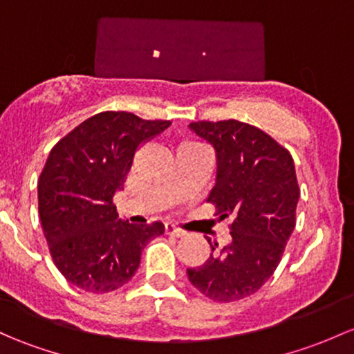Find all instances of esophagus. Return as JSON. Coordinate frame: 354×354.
I'll list each match as a JSON object with an SVG mask.
<instances>
[{"label": "esophagus", "instance_id": "1", "mask_svg": "<svg viewBox=\"0 0 354 354\" xmlns=\"http://www.w3.org/2000/svg\"><path fill=\"white\" fill-rule=\"evenodd\" d=\"M165 230L167 236H174V237H183L187 236V232H185L183 229H180V227H176L174 224H171V222H166L165 224Z\"/></svg>", "mask_w": 354, "mask_h": 354}]
</instances>
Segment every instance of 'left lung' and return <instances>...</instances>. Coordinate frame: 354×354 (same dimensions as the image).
I'll return each instance as SVG.
<instances>
[{
	"label": "left lung",
	"instance_id": "left-lung-1",
	"mask_svg": "<svg viewBox=\"0 0 354 354\" xmlns=\"http://www.w3.org/2000/svg\"><path fill=\"white\" fill-rule=\"evenodd\" d=\"M215 149L217 173L207 202L230 217V243L210 244V258L188 268V280L214 302H237L274 273L295 229L300 189L290 152L258 127L239 120L192 122Z\"/></svg>",
	"mask_w": 354,
	"mask_h": 354
}]
</instances>
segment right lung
<instances>
[{
    "label": "right lung",
    "mask_w": 354,
    "mask_h": 354,
    "mask_svg": "<svg viewBox=\"0 0 354 354\" xmlns=\"http://www.w3.org/2000/svg\"><path fill=\"white\" fill-rule=\"evenodd\" d=\"M169 120H142L129 111H102L52 147L39 180V214L52 259L77 288L106 293L136 274L161 222L118 218L113 195L124 189L140 144Z\"/></svg>",
    "instance_id": "right-lung-1"
}]
</instances>
